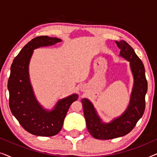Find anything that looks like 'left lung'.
<instances>
[{"label": "left lung", "mask_w": 157, "mask_h": 157, "mask_svg": "<svg viewBox=\"0 0 157 157\" xmlns=\"http://www.w3.org/2000/svg\"><path fill=\"white\" fill-rule=\"evenodd\" d=\"M120 48V56L130 62L134 78V84L129 105L125 112L109 124L102 123L94 106L86 98L81 99L83 113L88 131L94 138L112 139L128 134L144 114L145 110V96L147 91V81L142 61L132 47L125 40L116 41Z\"/></svg>", "instance_id": "obj_1"}]
</instances>
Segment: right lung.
<instances>
[{"mask_svg":"<svg viewBox=\"0 0 157 157\" xmlns=\"http://www.w3.org/2000/svg\"><path fill=\"white\" fill-rule=\"evenodd\" d=\"M61 41L59 38L47 36L34 38L21 49L10 66L8 81L10 109L21 126L36 136L56 135L61 130L70 106L78 98L77 94H73L60 100L53 110L46 111L36 101L30 83L29 64L33 51Z\"/></svg>","mask_w":157,"mask_h":157,"instance_id":"1","label":"right lung"}]
</instances>
